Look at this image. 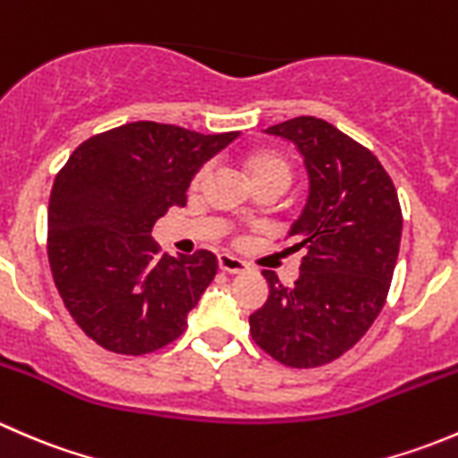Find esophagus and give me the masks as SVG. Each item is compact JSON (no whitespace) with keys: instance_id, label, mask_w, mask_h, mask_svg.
<instances>
[{"instance_id":"obj_1","label":"esophagus","mask_w":458,"mask_h":458,"mask_svg":"<svg viewBox=\"0 0 458 458\" xmlns=\"http://www.w3.org/2000/svg\"><path fill=\"white\" fill-rule=\"evenodd\" d=\"M219 267L224 272H230V275H242V272H248L250 267H248L246 261H242V259L233 257V255H219Z\"/></svg>"}]
</instances>
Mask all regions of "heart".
<instances>
[{
  "instance_id": "heart-1",
  "label": "heart",
  "mask_w": 458,
  "mask_h": 458,
  "mask_svg": "<svg viewBox=\"0 0 458 458\" xmlns=\"http://www.w3.org/2000/svg\"><path fill=\"white\" fill-rule=\"evenodd\" d=\"M248 173L252 179L261 177H279L284 182H290V164L276 152H255L246 164ZM208 174V165H203L199 173L195 174V183H199Z\"/></svg>"
}]
</instances>
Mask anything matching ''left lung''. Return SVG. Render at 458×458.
<instances>
[{
	"instance_id": "8db88e82",
	"label": "left lung",
	"mask_w": 458,
	"mask_h": 458,
	"mask_svg": "<svg viewBox=\"0 0 458 458\" xmlns=\"http://www.w3.org/2000/svg\"><path fill=\"white\" fill-rule=\"evenodd\" d=\"M299 148L308 199L290 225L303 250L299 279L285 288L263 270L267 299L250 315L261 350L290 368H317L348 352L381 312L401 243V206L390 174L361 143L317 117L267 128Z\"/></svg>"
}]
</instances>
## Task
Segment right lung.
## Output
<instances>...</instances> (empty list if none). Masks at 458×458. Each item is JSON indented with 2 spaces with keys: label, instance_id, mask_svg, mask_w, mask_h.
I'll return each instance as SVG.
<instances>
[{
  "label": "right lung",
  "instance_id": "add662e5",
  "mask_svg": "<svg viewBox=\"0 0 458 458\" xmlns=\"http://www.w3.org/2000/svg\"><path fill=\"white\" fill-rule=\"evenodd\" d=\"M237 137L135 122L90 137L59 170L48 203L50 270L64 306L101 348L155 352L186 330L216 257L164 255L152 225L186 206L201 165Z\"/></svg>",
  "mask_w": 458,
  "mask_h": 458
}]
</instances>
